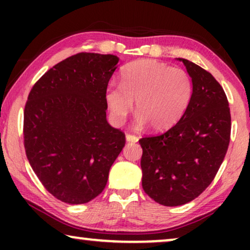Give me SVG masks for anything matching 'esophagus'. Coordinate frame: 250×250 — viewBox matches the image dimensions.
I'll return each instance as SVG.
<instances>
[{"label": "esophagus", "mask_w": 250, "mask_h": 250, "mask_svg": "<svg viewBox=\"0 0 250 250\" xmlns=\"http://www.w3.org/2000/svg\"><path fill=\"white\" fill-rule=\"evenodd\" d=\"M126 141L127 142H138L139 141V138L136 135H133V134H126Z\"/></svg>", "instance_id": "esophagus-1"}]
</instances>
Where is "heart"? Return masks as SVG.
<instances>
[{
  "label": "heart",
  "instance_id": "b5f03b06",
  "mask_svg": "<svg viewBox=\"0 0 250 250\" xmlns=\"http://www.w3.org/2000/svg\"><path fill=\"white\" fill-rule=\"evenodd\" d=\"M119 77V85H109L104 93L115 125L124 123L135 100L136 125L149 124L151 129L163 131L182 118L192 99L190 75L162 61H134L123 68Z\"/></svg>",
  "mask_w": 250,
  "mask_h": 250
}]
</instances>
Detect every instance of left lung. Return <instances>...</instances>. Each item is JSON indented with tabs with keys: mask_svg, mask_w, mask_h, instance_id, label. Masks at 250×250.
Returning <instances> with one entry per match:
<instances>
[{
	"mask_svg": "<svg viewBox=\"0 0 250 250\" xmlns=\"http://www.w3.org/2000/svg\"><path fill=\"white\" fill-rule=\"evenodd\" d=\"M182 61L193 84L182 118L168 131L139 140L142 188L164 206L193 200L209 186L223 163L231 134V115L223 87L207 70Z\"/></svg>",
	"mask_w": 250,
	"mask_h": 250,
	"instance_id": "1",
	"label": "left lung"
}]
</instances>
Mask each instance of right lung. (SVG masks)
Listing matches in <instances>:
<instances>
[{"label": "right lung", "instance_id": "add662e5", "mask_svg": "<svg viewBox=\"0 0 250 250\" xmlns=\"http://www.w3.org/2000/svg\"><path fill=\"white\" fill-rule=\"evenodd\" d=\"M114 54L82 52L36 82L23 111V145L44 188L66 204H86L104 191L125 134L105 118L104 93L117 68Z\"/></svg>", "mask_w": 250, "mask_h": 250}]
</instances>
